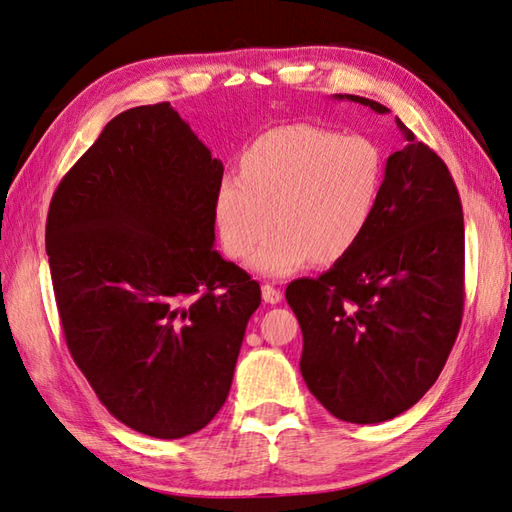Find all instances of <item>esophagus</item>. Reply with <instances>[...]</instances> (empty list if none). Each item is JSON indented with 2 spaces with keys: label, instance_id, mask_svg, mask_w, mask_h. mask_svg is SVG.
Returning a JSON list of instances; mask_svg holds the SVG:
<instances>
[{
  "label": "esophagus",
  "instance_id": "1",
  "mask_svg": "<svg viewBox=\"0 0 512 512\" xmlns=\"http://www.w3.org/2000/svg\"><path fill=\"white\" fill-rule=\"evenodd\" d=\"M263 300L269 302V305H276V302L283 300V294H280V289L274 285H263Z\"/></svg>",
  "mask_w": 512,
  "mask_h": 512
}]
</instances>
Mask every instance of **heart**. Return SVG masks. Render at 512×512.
Returning <instances> with one entry per match:
<instances>
[{
  "mask_svg": "<svg viewBox=\"0 0 512 512\" xmlns=\"http://www.w3.org/2000/svg\"><path fill=\"white\" fill-rule=\"evenodd\" d=\"M382 159L362 137L309 123L283 125L258 137L243 156L241 176L218 185L214 216L232 258H252L267 276H289L311 258L318 263L349 254L375 214Z\"/></svg>",
  "mask_w": 512,
  "mask_h": 512,
  "instance_id": "heart-1",
  "label": "heart"
}]
</instances>
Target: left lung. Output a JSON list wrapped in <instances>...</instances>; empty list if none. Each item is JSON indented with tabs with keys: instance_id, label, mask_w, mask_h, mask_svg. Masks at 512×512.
<instances>
[{
	"instance_id": "8db88e82",
	"label": "left lung",
	"mask_w": 512,
	"mask_h": 512,
	"mask_svg": "<svg viewBox=\"0 0 512 512\" xmlns=\"http://www.w3.org/2000/svg\"><path fill=\"white\" fill-rule=\"evenodd\" d=\"M387 114L382 103L336 95ZM406 145L384 168L375 214L349 254L289 283L300 373L342 422L378 424L429 391L464 311V214L446 163L395 119Z\"/></svg>"
}]
</instances>
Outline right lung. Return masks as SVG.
I'll list each match as a JSON object with an SVG mask.
<instances>
[{"label": "right lung", "instance_id": "obj_1", "mask_svg": "<svg viewBox=\"0 0 512 512\" xmlns=\"http://www.w3.org/2000/svg\"><path fill=\"white\" fill-rule=\"evenodd\" d=\"M223 163L170 103L114 117L52 194L46 254L72 360L159 440L212 422L260 287L214 249Z\"/></svg>", "mask_w": 512, "mask_h": 512}]
</instances>
